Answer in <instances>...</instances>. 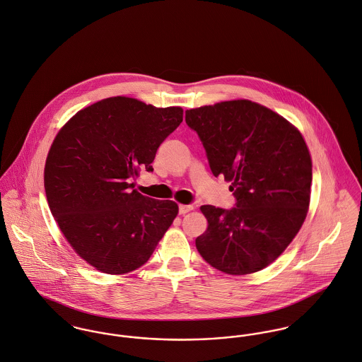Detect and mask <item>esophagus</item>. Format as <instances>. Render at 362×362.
<instances>
[{"instance_id":"esophagus-1","label":"esophagus","mask_w":362,"mask_h":362,"mask_svg":"<svg viewBox=\"0 0 362 362\" xmlns=\"http://www.w3.org/2000/svg\"><path fill=\"white\" fill-rule=\"evenodd\" d=\"M178 210H180V214H187V213H189V211H192L194 210V206H191V204H180V207H178Z\"/></svg>"}]
</instances>
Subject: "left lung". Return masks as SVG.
I'll return each mask as SVG.
<instances>
[{"label": "left lung", "instance_id": "1", "mask_svg": "<svg viewBox=\"0 0 362 362\" xmlns=\"http://www.w3.org/2000/svg\"><path fill=\"white\" fill-rule=\"evenodd\" d=\"M214 177L230 182L236 204H204L207 230L197 252L216 269L247 275L274 263L295 239L310 206L313 162L292 123L249 99L224 100L185 112Z\"/></svg>", "mask_w": 362, "mask_h": 362}]
</instances>
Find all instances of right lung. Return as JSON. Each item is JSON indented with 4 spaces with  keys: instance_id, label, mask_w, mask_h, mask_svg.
Here are the masks:
<instances>
[{
    "instance_id": "add662e5",
    "label": "right lung",
    "mask_w": 362,
    "mask_h": 362,
    "mask_svg": "<svg viewBox=\"0 0 362 362\" xmlns=\"http://www.w3.org/2000/svg\"><path fill=\"white\" fill-rule=\"evenodd\" d=\"M180 106L110 97L78 110L57 134L44 167L49 210L73 250L110 275L146 263L178 214L173 200L132 189L141 168L182 122Z\"/></svg>"
}]
</instances>
